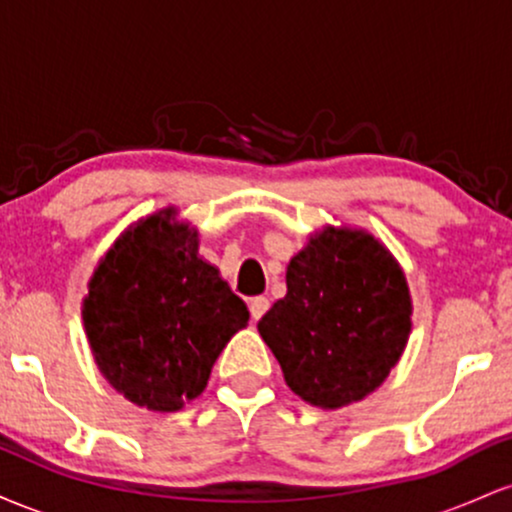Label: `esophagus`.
Returning <instances> with one entry per match:
<instances>
[{
	"instance_id": "esophagus-1",
	"label": "esophagus",
	"mask_w": 512,
	"mask_h": 512,
	"mask_svg": "<svg viewBox=\"0 0 512 512\" xmlns=\"http://www.w3.org/2000/svg\"><path fill=\"white\" fill-rule=\"evenodd\" d=\"M269 310V301L264 296H257V298H250V315L252 320H260V317L267 313Z\"/></svg>"
}]
</instances>
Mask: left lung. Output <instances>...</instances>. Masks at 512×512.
<instances>
[{
  "instance_id": "8db88e82",
  "label": "left lung",
  "mask_w": 512,
  "mask_h": 512,
  "mask_svg": "<svg viewBox=\"0 0 512 512\" xmlns=\"http://www.w3.org/2000/svg\"><path fill=\"white\" fill-rule=\"evenodd\" d=\"M286 385L313 407L358 402L387 378L411 330L402 269L373 236L325 228L286 272V296L257 322Z\"/></svg>"
}]
</instances>
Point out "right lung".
Here are the masks:
<instances>
[{"instance_id":"right-lung-1","label":"right lung","mask_w":512,"mask_h":512,"mask_svg":"<svg viewBox=\"0 0 512 512\" xmlns=\"http://www.w3.org/2000/svg\"><path fill=\"white\" fill-rule=\"evenodd\" d=\"M248 308L197 257V231L156 214L93 272L84 325L98 368L129 402L175 411L199 397Z\"/></svg>"}]
</instances>
